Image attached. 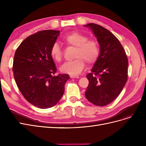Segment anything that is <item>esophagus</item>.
I'll list each match as a JSON object with an SVG mask.
<instances>
[{
  "label": "esophagus",
  "mask_w": 146,
  "mask_h": 146,
  "mask_svg": "<svg viewBox=\"0 0 146 146\" xmlns=\"http://www.w3.org/2000/svg\"><path fill=\"white\" fill-rule=\"evenodd\" d=\"M70 77L71 78H79L78 76H70Z\"/></svg>",
  "instance_id": "obj_1"
}]
</instances>
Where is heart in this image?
Wrapping results in <instances>:
<instances>
[{
    "label": "heart",
    "mask_w": 146,
    "mask_h": 146,
    "mask_svg": "<svg viewBox=\"0 0 146 146\" xmlns=\"http://www.w3.org/2000/svg\"><path fill=\"white\" fill-rule=\"evenodd\" d=\"M63 40L66 45L76 47L74 61L64 63L61 66L60 71L64 74L77 76L85 67V61L88 64H93L98 61L100 52L99 42L96 39H88L86 35L78 32H72L65 35ZM50 54L56 61H60L63 57V50L58 43L52 44Z\"/></svg>",
    "instance_id": "obj_1"
}]
</instances>
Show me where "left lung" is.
I'll list each match as a JSON object with an SVG mask.
<instances>
[{
    "instance_id": "1",
    "label": "left lung",
    "mask_w": 146,
    "mask_h": 146,
    "mask_svg": "<svg viewBox=\"0 0 146 146\" xmlns=\"http://www.w3.org/2000/svg\"><path fill=\"white\" fill-rule=\"evenodd\" d=\"M85 27L92 31L100 47L99 58L86 76L89 85L85 96L91 103L103 107L116 99L123 90L129 63L121 42L111 32L93 23Z\"/></svg>"
}]
</instances>
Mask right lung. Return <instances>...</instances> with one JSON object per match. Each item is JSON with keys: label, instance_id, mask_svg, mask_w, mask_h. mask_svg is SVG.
<instances>
[{"label": "right lung", "instance_id": "add662e5", "mask_svg": "<svg viewBox=\"0 0 146 146\" xmlns=\"http://www.w3.org/2000/svg\"><path fill=\"white\" fill-rule=\"evenodd\" d=\"M60 31H39L28 36L17 47L13 71L16 85L29 103L38 108L54 107L63 96L68 74H58L50 54Z\"/></svg>", "mask_w": 146, "mask_h": 146}]
</instances>
